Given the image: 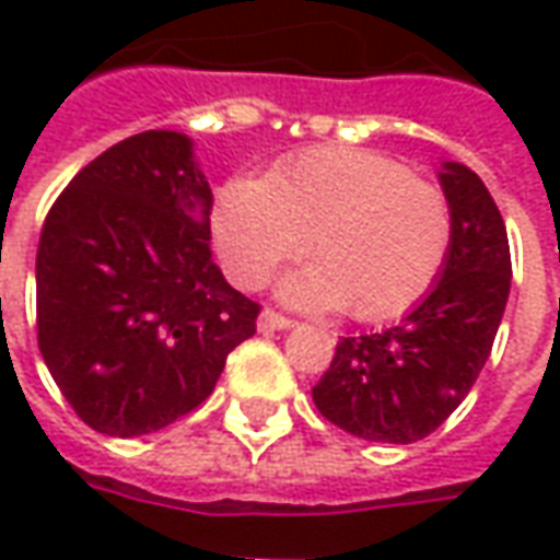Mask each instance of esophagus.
<instances>
[{
  "label": "esophagus",
  "instance_id": "1",
  "mask_svg": "<svg viewBox=\"0 0 560 560\" xmlns=\"http://www.w3.org/2000/svg\"><path fill=\"white\" fill-rule=\"evenodd\" d=\"M257 327H260V330H291L293 320L288 318V315L276 312V308H264L260 318H257Z\"/></svg>",
  "mask_w": 560,
  "mask_h": 560
}]
</instances>
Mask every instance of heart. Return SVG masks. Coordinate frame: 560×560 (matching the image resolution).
Instances as JSON below:
<instances>
[{
  "label": "heart",
  "instance_id": "b5f03b06",
  "mask_svg": "<svg viewBox=\"0 0 560 560\" xmlns=\"http://www.w3.org/2000/svg\"><path fill=\"white\" fill-rule=\"evenodd\" d=\"M212 230L230 279L242 288L264 284L306 240L312 267L284 293L370 324L416 306L455 242L440 187L418 182L397 160L354 148H315L281 160L264 182H226Z\"/></svg>",
  "mask_w": 560,
  "mask_h": 560
}]
</instances>
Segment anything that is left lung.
Listing matches in <instances>:
<instances>
[{
    "label": "left lung",
    "mask_w": 560,
    "mask_h": 560,
    "mask_svg": "<svg viewBox=\"0 0 560 560\" xmlns=\"http://www.w3.org/2000/svg\"><path fill=\"white\" fill-rule=\"evenodd\" d=\"M455 242L430 293L397 327L342 336L312 388L318 412L351 436L416 443L470 394L491 354L512 281L510 240L482 178L443 163Z\"/></svg>",
    "instance_id": "1"
}]
</instances>
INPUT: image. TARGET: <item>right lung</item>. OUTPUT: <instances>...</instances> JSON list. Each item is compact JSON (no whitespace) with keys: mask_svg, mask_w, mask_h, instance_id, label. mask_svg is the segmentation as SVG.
Here are the masks:
<instances>
[{"mask_svg":"<svg viewBox=\"0 0 560 560\" xmlns=\"http://www.w3.org/2000/svg\"><path fill=\"white\" fill-rule=\"evenodd\" d=\"M212 187L194 144L148 130L90 160L35 257L38 351L75 416L108 436L166 428L214 390L260 306L212 260Z\"/></svg>","mask_w":560,"mask_h":560,"instance_id":"1","label":"right lung"}]
</instances>
